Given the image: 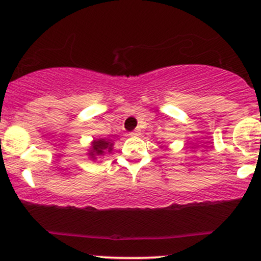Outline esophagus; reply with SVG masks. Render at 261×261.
Returning a JSON list of instances; mask_svg holds the SVG:
<instances>
[{
  "instance_id": "34e87169",
  "label": "esophagus",
  "mask_w": 261,
  "mask_h": 261,
  "mask_svg": "<svg viewBox=\"0 0 261 261\" xmlns=\"http://www.w3.org/2000/svg\"><path fill=\"white\" fill-rule=\"evenodd\" d=\"M130 135H131V136H140V135H141V130H140L139 127L135 128V130H134L133 133H131Z\"/></svg>"
}]
</instances>
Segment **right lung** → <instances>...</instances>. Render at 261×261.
I'll use <instances>...</instances> for the list:
<instances>
[{
	"label": "right lung",
	"mask_w": 261,
	"mask_h": 261,
	"mask_svg": "<svg viewBox=\"0 0 261 261\" xmlns=\"http://www.w3.org/2000/svg\"><path fill=\"white\" fill-rule=\"evenodd\" d=\"M113 142L106 139H97L92 142V147L89 149V157L92 160H97V157H101L107 153V152L113 151Z\"/></svg>",
	"instance_id": "obj_1"
}]
</instances>
